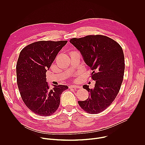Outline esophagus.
Instances as JSON below:
<instances>
[{"mask_svg":"<svg viewBox=\"0 0 145 145\" xmlns=\"http://www.w3.org/2000/svg\"><path fill=\"white\" fill-rule=\"evenodd\" d=\"M80 87L79 86H69V88H74V89H77V88H80Z\"/></svg>","mask_w":145,"mask_h":145,"instance_id":"obj_1","label":"esophagus"}]
</instances>
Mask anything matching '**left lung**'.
I'll list each match as a JSON object with an SVG mask.
<instances>
[{
    "label": "left lung",
    "instance_id": "left-lung-1",
    "mask_svg": "<svg viewBox=\"0 0 145 145\" xmlns=\"http://www.w3.org/2000/svg\"><path fill=\"white\" fill-rule=\"evenodd\" d=\"M70 42L80 52L93 71L92 79L96 81L94 89L83 86L89 97L78 101V105L86 112L99 114L111 105L120 89L125 68L122 48L114 39L102 35L73 38Z\"/></svg>",
    "mask_w": 145,
    "mask_h": 145
}]
</instances>
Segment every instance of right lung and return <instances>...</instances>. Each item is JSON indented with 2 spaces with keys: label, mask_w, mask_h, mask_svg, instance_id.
<instances>
[{
  "label": "right lung",
  "mask_w": 145,
  "mask_h": 145,
  "mask_svg": "<svg viewBox=\"0 0 145 145\" xmlns=\"http://www.w3.org/2000/svg\"><path fill=\"white\" fill-rule=\"evenodd\" d=\"M67 40H40L25 46L20 52L16 66V81L27 107L39 116H50L58 109L61 95L68 87L50 88L46 73Z\"/></svg>",
  "instance_id": "add662e5"
}]
</instances>
